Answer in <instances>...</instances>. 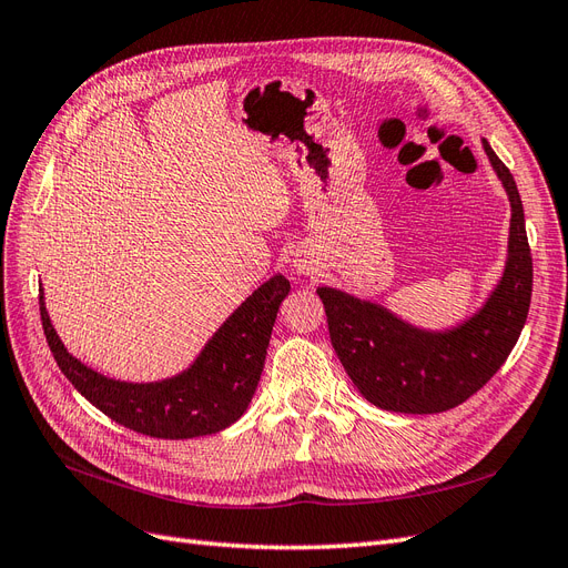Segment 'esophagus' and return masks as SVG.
<instances>
[{"label": "esophagus", "mask_w": 568, "mask_h": 568, "mask_svg": "<svg viewBox=\"0 0 568 568\" xmlns=\"http://www.w3.org/2000/svg\"><path fill=\"white\" fill-rule=\"evenodd\" d=\"M294 267H296L298 272H303V274H313V272H315L313 261H311V255H307V253H296V257H294Z\"/></svg>", "instance_id": "obj_1"}]
</instances>
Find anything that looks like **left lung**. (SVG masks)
Listing matches in <instances>:
<instances>
[{"mask_svg": "<svg viewBox=\"0 0 568 568\" xmlns=\"http://www.w3.org/2000/svg\"><path fill=\"white\" fill-rule=\"evenodd\" d=\"M484 149L511 203L509 257L500 284L471 320L457 329L424 332L382 305L317 288L341 365L376 407L405 415L453 409L490 382L519 341L532 291L524 205L509 168L486 140Z\"/></svg>", "mask_w": 568, "mask_h": 568, "instance_id": "left-lung-1", "label": "left lung"}]
</instances>
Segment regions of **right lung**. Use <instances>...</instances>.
<instances>
[{
  "instance_id": "right-lung-1",
  "label": "right lung",
  "mask_w": 568,
  "mask_h": 568,
  "mask_svg": "<svg viewBox=\"0 0 568 568\" xmlns=\"http://www.w3.org/2000/svg\"><path fill=\"white\" fill-rule=\"evenodd\" d=\"M288 291L291 284L282 274L265 282L205 343L192 367L156 384H125L97 374L63 348L42 294L40 315L59 369L97 409L136 434L180 440L217 434L244 415L261 382L272 326Z\"/></svg>"
}]
</instances>
